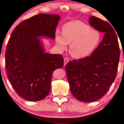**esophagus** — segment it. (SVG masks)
<instances>
[{"mask_svg": "<svg viewBox=\"0 0 124 124\" xmlns=\"http://www.w3.org/2000/svg\"><path fill=\"white\" fill-rule=\"evenodd\" d=\"M69 59H68V58H64V66H65V65H66L67 64V63L69 62Z\"/></svg>", "mask_w": 124, "mask_h": 124, "instance_id": "34e87169", "label": "esophagus"}]
</instances>
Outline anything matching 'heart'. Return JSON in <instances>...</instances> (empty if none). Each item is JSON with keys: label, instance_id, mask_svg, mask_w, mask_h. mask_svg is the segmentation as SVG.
Returning <instances> with one entry per match:
<instances>
[{"label": "heart", "instance_id": "heart-1", "mask_svg": "<svg viewBox=\"0 0 124 124\" xmlns=\"http://www.w3.org/2000/svg\"><path fill=\"white\" fill-rule=\"evenodd\" d=\"M55 38L59 50H65L70 44V53L72 56L82 59L89 56L96 49L100 41V34L82 21L75 20L65 24L62 32L56 31Z\"/></svg>", "mask_w": 124, "mask_h": 124}]
</instances>
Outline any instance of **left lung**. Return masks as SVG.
<instances>
[{"mask_svg":"<svg viewBox=\"0 0 124 124\" xmlns=\"http://www.w3.org/2000/svg\"><path fill=\"white\" fill-rule=\"evenodd\" d=\"M89 22L104 34L102 41L89 56L70 61L65 66L72 95L86 103L95 101L107 93L116 78L120 55L112 26L94 16H91Z\"/></svg>","mask_w":124,"mask_h":124,"instance_id":"1","label":"left lung"}]
</instances>
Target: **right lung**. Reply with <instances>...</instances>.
Returning <instances> with one entry per match:
<instances>
[{
  "mask_svg": "<svg viewBox=\"0 0 124 124\" xmlns=\"http://www.w3.org/2000/svg\"><path fill=\"white\" fill-rule=\"evenodd\" d=\"M60 18L55 14L34 16L19 24L8 40L5 54L7 75L17 93L27 100L46 97L53 72L63 66L62 55L45 52L40 39H55Z\"/></svg>",
  "mask_w": 124,
  "mask_h": 124,
  "instance_id": "1",
  "label": "right lung"
}]
</instances>
